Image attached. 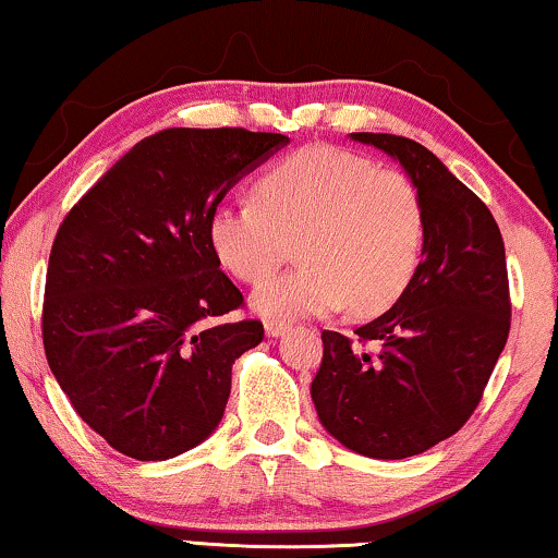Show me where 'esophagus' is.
<instances>
[{
  "label": "esophagus",
  "instance_id": "esophagus-1",
  "mask_svg": "<svg viewBox=\"0 0 558 558\" xmlns=\"http://www.w3.org/2000/svg\"><path fill=\"white\" fill-rule=\"evenodd\" d=\"M264 329H266V335L269 337H281V335H287L289 332V325H284V322H274V319H269L264 325Z\"/></svg>",
  "mask_w": 558,
  "mask_h": 558
}]
</instances>
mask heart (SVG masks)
<instances>
[{"label": "heart", "instance_id": "heart-1", "mask_svg": "<svg viewBox=\"0 0 558 558\" xmlns=\"http://www.w3.org/2000/svg\"><path fill=\"white\" fill-rule=\"evenodd\" d=\"M216 259L241 281H262L294 252L304 266L252 294L266 319L327 314L350 302L377 314L398 302L425 248V208L408 175L335 145H310L259 181V198L223 201L208 216Z\"/></svg>", "mask_w": 558, "mask_h": 558}]
</instances>
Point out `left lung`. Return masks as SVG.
I'll use <instances>...</instances> for the list:
<instances>
[{"label":"left lung","instance_id":"obj_1","mask_svg":"<svg viewBox=\"0 0 558 558\" xmlns=\"http://www.w3.org/2000/svg\"><path fill=\"white\" fill-rule=\"evenodd\" d=\"M405 168L423 198L425 248L410 287L350 337L322 332L312 400L354 453L400 460L450 438L473 415L511 329L506 248L488 206L423 145L352 133Z\"/></svg>","mask_w":558,"mask_h":558}]
</instances>
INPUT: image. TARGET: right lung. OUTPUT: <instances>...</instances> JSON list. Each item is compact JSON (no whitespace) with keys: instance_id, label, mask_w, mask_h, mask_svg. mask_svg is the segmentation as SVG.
<instances>
[{"instance_id":"1","label":"right lung","mask_w":558,"mask_h":558,"mask_svg":"<svg viewBox=\"0 0 558 558\" xmlns=\"http://www.w3.org/2000/svg\"><path fill=\"white\" fill-rule=\"evenodd\" d=\"M289 143L244 128H168L135 143L64 216L43 339L75 413L118 453L168 460L223 417L231 365L264 339L221 271L208 216Z\"/></svg>"}]
</instances>
